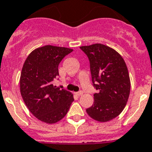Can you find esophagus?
<instances>
[{
	"label": "esophagus",
	"instance_id": "1",
	"mask_svg": "<svg viewBox=\"0 0 152 152\" xmlns=\"http://www.w3.org/2000/svg\"><path fill=\"white\" fill-rule=\"evenodd\" d=\"M83 94V92L82 91H79V92H76V95H78V96H80V95H82Z\"/></svg>",
	"mask_w": 152,
	"mask_h": 152
}]
</instances>
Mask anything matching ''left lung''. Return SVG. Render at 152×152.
Here are the masks:
<instances>
[{
    "instance_id": "obj_1",
    "label": "left lung",
    "mask_w": 152,
    "mask_h": 152,
    "mask_svg": "<svg viewBox=\"0 0 152 152\" xmlns=\"http://www.w3.org/2000/svg\"><path fill=\"white\" fill-rule=\"evenodd\" d=\"M90 61L94 103L86 110L94 120L106 122L120 114L130 93V79L125 61L113 49L103 44L80 46Z\"/></svg>"
}]
</instances>
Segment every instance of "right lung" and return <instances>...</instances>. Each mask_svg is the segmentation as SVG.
Instances as JSON below:
<instances>
[{
  "instance_id": "obj_1",
  "label": "right lung",
  "mask_w": 152,
  "mask_h": 152,
  "mask_svg": "<svg viewBox=\"0 0 152 152\" xmlns=\"http://www.w3.org/2000/svg\"><path fill=\"white\" fill-rule=\"evenodd\" d=\"M73 50L48 46L32 51L23 65L20 75V93L31 113L48 124L59 121L66 115L73 95L53 86L59 76L58 65Z\"/></svg>"
}]
</instances>
